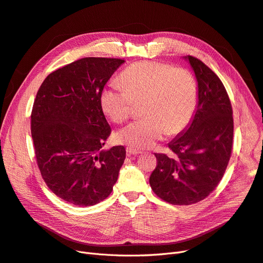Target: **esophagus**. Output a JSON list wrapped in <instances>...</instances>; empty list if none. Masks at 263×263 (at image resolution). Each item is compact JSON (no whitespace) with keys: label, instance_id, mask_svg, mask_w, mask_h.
<instances>
[{"label":"esophagus","instance_id":"34e87169","mask_svg":"<svg viewBox=\"0 0 263 263\" xmlns=\"http://www.w3.org/2000/svg\"><path fill=\"white\" fill-rule=\"evenodd\" d=\"M142 152L139 149H135V148L132 147H128L127 148V155L128 156H133V155H141Z\"/></svg>","mask_w":263,"mask_h":263}]
</instances>
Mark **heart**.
<instances>
[{"label":"heart","mask_w":263,"mask_h":263,"mask_svg":"<svg viewBox=\"0 0 263 263\" xmlns=\"http://www.w3.org/2000/svg\"><path fill=\"white\" fill-rule=\"evenodd\" d=\"M119 82L108 85L101 93V106L114 122H123L141 103L145 117L115 134L117 143L145 149L167 135H177L191 122L198 105V84L184 67L143 61L130 65L120 74Z\"/></svg>","instance_id":"heart-1"}]
</instances>
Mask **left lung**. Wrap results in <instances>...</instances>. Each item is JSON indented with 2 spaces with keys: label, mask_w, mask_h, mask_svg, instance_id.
Returning a JSON list of instances; mask_svg holds the SVG:
<instances>
[{
  "label": "left lung",
  "mask_w": 263,
  "mask_h": 263,
  "mask_svg": "<svg viewBox=\"0 0 263 263\" xmlns=\"http://www.w3.org/2000/svg\"><path fill=\"white\" fill-rule=\"evenodd\" d=\"M185 59L198 82L196 115L168 143L173 156L155 154L157 166L149 177L156 195L174 205L195 204L210 196L226 172L233 143V111L223 84L201 60Z\"/></svg>",
  "instance_id": "1"
}]
</instances>
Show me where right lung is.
Instances as JSON below:
<instances>
[{
    "mask_svg": "<svg viewBox=\"0 0 263 263\" xmlns=\"http://www.w3.org/2000/svg\"><path fill=\"white\" fill-rule=\"evenodd\" d=\"M124 62L79 59L50 73L41 85L31 114V133L41 175L47 187L76 206L106 199L117 181L125 148L102 149L111 132L101 93Z\"/></svg>",
    "mask_w": 263,
    "mask_h": 263,
    "instance_id": "add662e5",
    "label": "right lung"
}]
</instances>
